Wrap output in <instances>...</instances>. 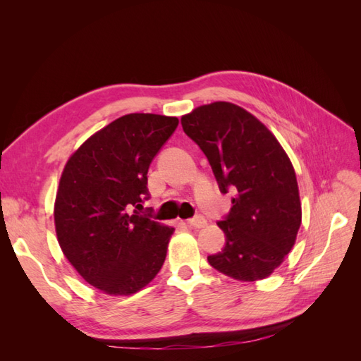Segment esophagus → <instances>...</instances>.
Listing matches in <instances>:
<instances>
[{
	"instance_id": "1",
	"label": "esophagus",
	"mask_w": 361,
	"mask_h": 361,
	"mask_svg": "<svg viewBox=\"0 0 361 361\" xmlns=\"http://www.w3.org/2000/svg\"><path fill=\"white\" fill-rule=\"evenodd\" d=\"M187 224L190 227H194V228H202V227L206 226V220L203 216H195V218H191V220H188Z\"/></svg>"
}]
</instances>
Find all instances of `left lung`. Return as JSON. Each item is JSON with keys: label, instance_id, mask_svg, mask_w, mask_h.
Instances as JSON below:
<instances>
[{"label": "left lung", "instance_id": "1", "mask_svg": "<svg viewBox=\"0 0 361 361\" xmlns=\"http://www.w3.org/2000/svg\"><path fill=\"white\" fill-rule=\"evenodd\" d=\"M180 123L209 159L221 192L235 194L218 223L226 245L207 262L239 281L269 277L295 245L302 216L285 149L257 117L232 102L197 106Z\"/></svg>", "mask_w": 361, "mask_h": 361}]
</instances>
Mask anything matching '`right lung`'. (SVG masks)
<instances>
[{
	"mask_svg": "<svg viewBox=\"0 0 361 361\" xmlns=\"http://www.w3.org/2000/svg\"><path fill=\"white\" fill-rule=\"evenodd\" d=\"M178 117L133 113L76 149L63 169L54 223L63 255L97 290L128 297L147 286L167 256L174 228L138 215L147 170Z\"/></svg>",
	"mask_w": 361,
	"mask_h": 361,
	"instance_id": "right-lung-1",
	"label": "right lung"
}]
</instances>
